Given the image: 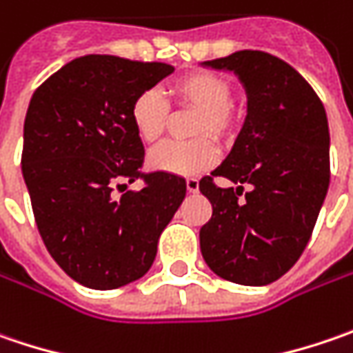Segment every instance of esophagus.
I'll use <instances>...</instances> for the list:
<instances>
[{
  "label": "esophagus",
  "instance_id": "1",
  "mask_svg": "<svg viewBox=\"0 0 353 353\" xmlns=\"http://www.w3.org/2000/svg\"><path fill=\"white\" fill-rule=\"evenodd\" d=\"M185 188H188V192L190 193H197L199 192V181H197L195 177H188V179H185Z\"/></svg>",
  "mask_w": 353,
  "mask_h": 353
}]
</instances>
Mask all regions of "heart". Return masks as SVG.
I'll list each match as a JSON object with an SVG mask.
<instances>
[{
	"instance_id": "heart-1",
	"label": "heart",
	"mask_w": 353,
	"mask_h": 353,
	"mask_svg": "<svg viewBox=\"0 0 353 353\" xmlns=\"http://www.w3.org/2000/svg\"><path fill=\"white\" fill-rule=\"evenodd\" d=\"M168 92L177 108L197 110L192 136L199 140L188 144L170 142L156 148L148 156V168L176 176L199 174L211 168L219 158L215 142L207 136L229 142L239 130V112L231 102V85L217 72L197 70L177 79ZM130 120L138 138L144 144H156L168 128L170 106L160 92L146 90L132 102Z\"/></svg>"
}]
</instances>
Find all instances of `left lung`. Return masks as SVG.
Wrapping results in <instances>:
<instances>
[{"instance_id": "obj_1", "label": "left lung", "mask_w": 353, "mask_h": 353, "mask_svg": "<svg viewBox=\"0 0 353 353\" xmlns=\"http://www.w3.org/2000/svg\"><path fill=\"white\" fill-rule=\"evenodd\" d=\"M203 67L237 74L247 92V116L229 156L199 181L213 207L199 231L201 254L225 281L265 286L299 261L326 199V110L299 70L279 57L237 51ZM213 176L239 188H217ZM243 185L252 192L239 200Z\"/></svg>"}]
</instances>
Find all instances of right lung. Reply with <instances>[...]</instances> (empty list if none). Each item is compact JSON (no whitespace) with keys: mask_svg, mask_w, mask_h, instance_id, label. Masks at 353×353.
<instances>
[{"mask_svg":"<svg viewBox=\"0 0 353 353\" xmlns=\"http://www.w3.org/2000/svg\"><path fill=\"white\" fill-rule=\"evenodd\" d=\"M174 72L165 63L86 54L33 92L21 170L41 239L72 281L112 290L144 276L158 239L185 197V179L142 174L134 99ZM136 179L138 192L116 198Z\"/></svg>","mask_w":353,"mask_h":353,"instance_id":"obj_1","label":"right lung"}]
</instances>
